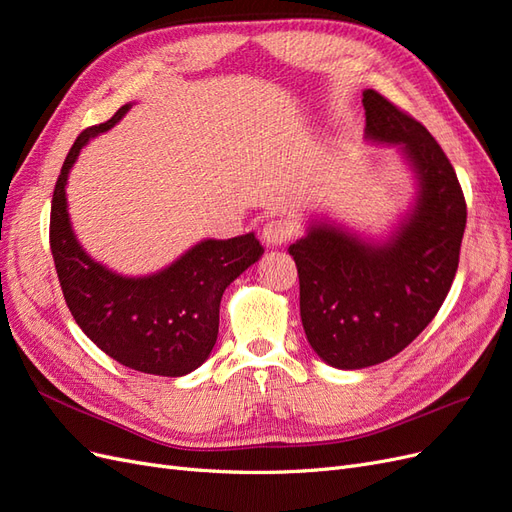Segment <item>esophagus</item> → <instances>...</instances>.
<instances>
[{"label": "esophagus", "instance_id": "obj_1", "mask_svg": "<svg viewBox=\"0 0 512 512\" xmlns=\"http://www.w3.org/2000/svg\"><path fill=\"white\" fill-rule=\"evenodd\" d=\"M292 237V228L282 222V220H273V222H267L265 228H262V239H265V243L269 247H280L284 245L288 239Z\"/></svg>", "mask_w": 512, "mask_h": 512}]
</instances>
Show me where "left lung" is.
<instances>
[{"label": "left lung", "mask_w": 512, "mask_h": 512, "mask_svg": "<svg viewBox=\"0 0 512 512\" xmlns=\"http://www.w3.org/2000/svg\"><path fill=\"white\" fill-rule=\"evenodd\" d=\"M363 106L365 138L401 149L418 196L382 243L316 220L288 247L307 342L337 369L389 361L423 333L455 280L468 218L455 168L423 123L374 89L363 91Z\"/></svg>", "instance_id": "left-lung-1"}]
</instances>
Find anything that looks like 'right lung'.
Masks as SVG:
<instances>
[{
	"label": "right lung",
	"instance_id": "add662e5",
	"mask_svg": "<svg viewBox=\"0 0 512 512\" xmlns=\"http://www.w3.org/2000/svg\"><path fill=\"white\" fill-rule=\"evenodd\" d=\"M83 130L61 166L51 205V252L61 292L76 324L102 352L143 374L179 378L207 361L220 327L224 290L265 254L254 232L205 239L166 269L126 277L91 258L76 239L66 200L70 168L81 149L126 115Z\"/></svg>",
	"mask_w": 512,
	"mask_h": 512
}]
</instances>
